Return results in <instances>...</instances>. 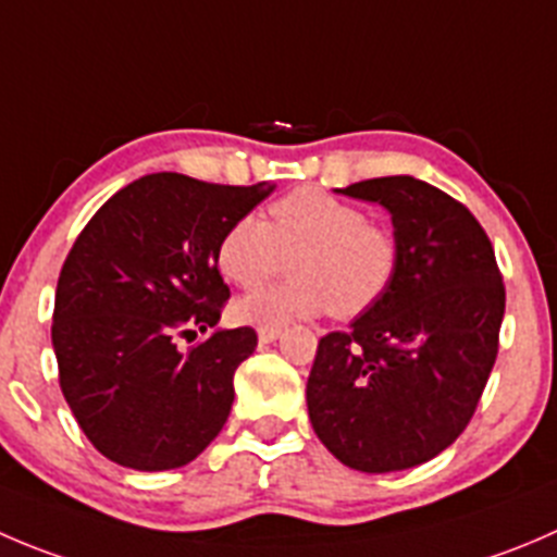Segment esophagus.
I'll return each instance as SVG.
<instances>
[{"mask_svg":"<svg viewBox=\"0 0 557 557\" xmlns=\"http://www.w3.org/2000/svg\"><path fill=\"white\" fill-rule=\"evenodd\" d=\"M280 337V329H258V343L269 345Z\"/></svg>","mask_w":557,"mask_h":557,"instance_id":"esophagus-1","label":"esophagus"}]
</instances>
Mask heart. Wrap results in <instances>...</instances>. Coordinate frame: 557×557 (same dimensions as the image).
<instances>
[{"mask_svg": "<svg viewBox=\"0 0 557 557\" xmlns=\"http://www.w3.org/2000/svg\"><path fill=\"white\" fill-rule=\"evenodd\" d=\"M294 280L234 305L247 326L280 329L334 310L359 315L388 288L397 242L367 212L318 187H301L269 207V223L245 214L218 245V267L239 288H258L288 267Z\"/></svg>", "mask_w": 557, "mask_h": 557, "instance_id": "heart-1", "label": "heart"}]
</instances>
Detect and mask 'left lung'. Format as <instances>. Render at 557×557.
<instances>
[{"mask_svg":"<svg viewBox=\"0 0 557 557\" xmlns=\"http://www.w3.org/2000/svg\"><path fill=\"white\" fill-rule=\"evenodd\" d=\"M392 214L397 267L348 332L318 343L307 413L343 466H422L471 422L498 356L504 277L479 220L438 187L381 176L334 190Z\"/></svg>","mask_w":557,"mask_h":557,"instance_id":"1","label":"left lung"}]
</instances>
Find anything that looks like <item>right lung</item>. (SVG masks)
<instances>
[{
    "instance_id": "add662e5",
    "label": "right lung",
    "mask_w": 557,
    "mask_h": 557,
    "mask_svg": "<svg viewBox=\"0 0 557 557\" xmlns=\"http://www.w3.org/2000/svg\"><path fill=\"white\" fill-rule=\"evenodd\" d=\"M272 193L149 174L108 198L75 239L53 301L59 386L102 457L133 471L196 460L234 405L250 326L220 329L218 245ZM213 334L182 351L176 336Z\"/></svg>"
}]
</instances>
